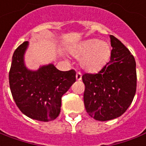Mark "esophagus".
Returning a JSON list of instances; mask_svg holds the SVG:
<instances>
[{"mask_svg": "<svg viewBox=\"0 0 146 146\" xmlns=\"http://www.w3.org/2000/svg\"><path fill=\"white\" fill-rule=\"evenodd\" d=\"M76 79L78 81H80L82 79V73L80 72H77V73H76Z\"/></svg>", "mask_w": 146, "mask_h": 146, "instance_id": "obj_1", "label": "esophagus"}]
</instances>
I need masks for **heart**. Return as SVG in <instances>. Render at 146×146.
Segmentation results:
<instances>
[{
  "mask_svg": "<svg viewBox=\"0 0 146 146\" xmlns=\"http://www.w3.org/2000/svg\"><path fill=\"white\" fill-rule=\"evenodd\" d=\"M76 58H81L80 64L85 70L95 72L108 62L111 55V48L108 44L98 39L85 40L72 51Z\"/></svg>",
  "mask_w": 146,
  "mask_h": 146,
  "instance_id": "1",
  "label": "heart"
}]
</instances>
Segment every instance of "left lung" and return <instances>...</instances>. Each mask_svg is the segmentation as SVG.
<instances>
[{
    "instance_id": "left-lung-1",
    "label": "left lung",
    "mask_w": 146,
    "mask_h": 146,
    "mask_svg": "<svg viewBox=\"0 0 146 146\" xmlns=\"http://www.w3.org/2000/svg\"><path fill=\"white\" fill-rule=\"evenodd\" d=\"M110 61L96 74L85 73L86 111L98 121L116 119L125 112L136 92V64L128 48L110 35Z\"/></svg>"
}]
</instances>
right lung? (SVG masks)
Here are the masks:
<instances>
[{
  "instance_id": "1",
  "label": "right lung",
  "mask_w": 146,
  "mask_h": 146,
  "mask_svg": "<svg viewBox=\"0 0 146 146\" xmlns=\"http://www.w3.org/2000/svg\"><path fill=\"white\" fill-rule=\"evenodd\" d=\"M28 45L25 41L12 57L9 84L12 96L21 111L31 119L48 121L61 111V97L76 81L72 69L61 72L50 64L32 72L25 67L24 54Z\"/></svg>"
}]
</instances>
